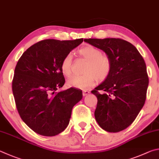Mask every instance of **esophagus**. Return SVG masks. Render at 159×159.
<instances>
[{
	"label": "esophagus",
	"instance_id": "obj_1",
	"mask_svg": "<svg viewBox=\"0 0 159 159\" xmlns=\"http://www.w3.org/2000/svg\"><path fill=\"white\" fill-rule=\"evenodd\" d=\"M89 93H90L89 91H83V93H82V95H83V96H87L88 94H89Z\"/></svg>",
	"mask_w": 159,
	"mask_h": 159
}]
</instances>
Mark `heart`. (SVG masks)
I'll return each mask as SVG.
<instances>
[{
    "mask_svg": "<svg viewBox=\"0 0 159 159\" xmlns=\"http://www.w3.org/2000/svg\"><path fill=\"white\" fill-rule=\"evenodd\" d=\"M80 54L88 61L82 75H75L67 81L70 87L86 89L95 84L96 80L102 81L106 79L111 71V62L109 58L102 56V52L95 47L89 45L80 50ZM72 55L68 54L62 60L61 64V71L67 77L72 74Z\"/></svg>",
    "mask_w": 159,
    "mask_h": 159,
    "instance_id": "1",
    "label": "heart"
}]
</instances>
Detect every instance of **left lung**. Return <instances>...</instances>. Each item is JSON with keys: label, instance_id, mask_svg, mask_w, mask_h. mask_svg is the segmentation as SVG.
<instances>
[{"label": "left lung", "instance_id": "1", "mask_svg": "<svg viewBox=\"0 0 159 159\" xmlns=\"http://www.w3.org/2000/svg\"><path fill=\"white\" fill-rule=\"evenodd\" d=\"M106 54L112 68L110 75L91 91L98 99L94 112L102 129L116 133L131 124L145 102L149 78L146 64L131 43L119 38L84 39ZM101 90L106 91L101 94Z\"/></svg>", "mask_w": 159, "mask_h": 159}]
</instances>
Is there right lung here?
I'll list each match as a JSON object with an SVG mask.
<instances>
[{
	"label": "right lung",
	"instance_id": "add662e5",
	"mask_svg": "<svg viewBox=\"0 0 159 159\" xmlns=\"http://www.w3.org/2000/svg\"><path fill=\"white\" fill-rule=\"evenodd\" d=\"M82 42V38L42 40L26 49L16 63L12 80L16 109L39 135L50 137L63 131L72 107L82 98V91L75 88L56 92L65 84L62 60Z\"/></svg>",
	"mask_w": 159,
	"mask_h": 159
}]
</instances>
